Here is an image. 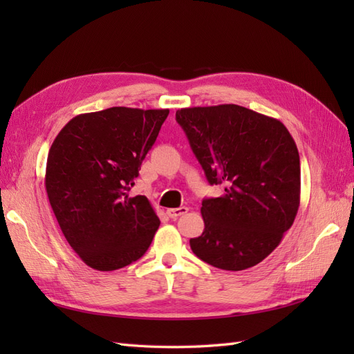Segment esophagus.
Here are the masks:
<instances>
[{
  "instance_id": "34e87169",
  "label": "esophagus",
  "mask_w": 354,
  "mask_h": 354,
  "mask_svg": "<svg viewBox=\"0 0 354 354\" xmlns=\"http://www.w3.org/2000/svg\"><path fill=\"white\" fill-rule=\"evenodd\" d=\"M187 211H189V208H187V207H180V208H171V209H167V214H168V217H169V218L176 220L177 217L183 216V214H186Z\"/></svg>"
}]
</instances>
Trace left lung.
Masks as SVG:
<instances>
[{"label": "left lung", "mask_w": 354, "mask_h": 354, "mask_svg": "<svg viewBox=\"0 0 354 354\" xmlns=\"http://www.w3.org/2000/svg\"><path fill=\"white\" fill-rule=\"evenodd\" d=\"M209 185L224 195L202 201L205 229L190 239L202 261L239 272L261 263L292 226L299 207V155L286 127L238 104L176 112Z\"/></svg>", "instance_id": "left-lung-1"}]
</instances>
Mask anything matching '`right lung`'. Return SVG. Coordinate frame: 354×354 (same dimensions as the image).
Returning <instances> with one entry per match:
<instances>
[{"label":"right lung","mask_w":354,"mask_h":354,"mask_svg":"<svg viewBox=\"0 0 354 354\" xmlns=\"http://www.w3.org/2000/svg\"><path fill=\"white\" fill-rule=\"evenodd\" d=\"M168 113L124 106L81 113L50 147V205L66 241L91 269H122L152 243L156 212L146 196L128 192Z\"/></svg>","instance_id":"1"}]
</instances>
